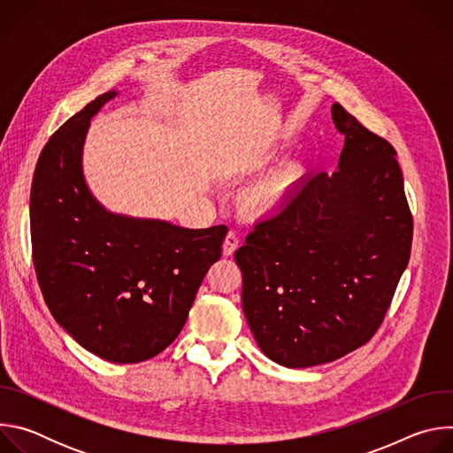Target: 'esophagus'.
I'll list each match as a JSON object with an SVG mask.
<instances>
[{
	"label": "esophagus",
	"instance_id": "34e87169",
	"mask_svg": "<svg viewBox=\"0 0 453 453\" xmlns=\"http://www.w3.org/2000/svg\"><path fill=\"white\" fill-rule=\"evenodd\" d=\"M238 243H240L238 234H236L234 231H229V233L226 234L224 243H222V252H224V256H231V254L238 249Z\"/></svg>",
	"mask_w": 453,
	"mask_h": 453
}]
</instances>
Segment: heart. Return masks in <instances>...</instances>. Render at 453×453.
<instances>
[{
  "mask_svg": "<svg viewBox=\"0 0 453 453\" xmlns=\"http://www.w3.org/2000/svg\"><path fill=\"white\" fill-rule=\"evenodd\" d=\"M278 204H280V197L274 196V193H265V196H262V199L257 201V208L264 211H273L278 208Z\"/></svg>",
  "mask_w": 453,
  "mask_h": 453,
  "instance_id": "1",
  "label": "heart"
}]
</instances>
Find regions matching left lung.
<instances>
[{"instance_id":"1","label":"left lung","mask_w":453,"mask_h":453,"mask_svg":"<svg viewBox=\"0 0 453 453\" xmlns=\"http://www.w3.org/2000/svg\"><path fill=\"white\" fill-rule=\"evenodd\" d=\"M337 170L299 180L280 213L234 252L242 308L260 349L285 367L334 362L364 346L407 269L412 215L396 150L332 105Z\"/></svg>"}]
</instances>
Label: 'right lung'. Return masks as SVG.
I'll list each match as a JSON object with an SVG mask.
<instances>
[{
	"label": "right lung",
	"instance_id": "right-lung-1",
	"mask_svg": "<svg viewBox=\"0 0 453 453\" xmlns=\"http://www.w3.org/2000/svg\"><path fill=\"white\" fill-rule=\"evenodd\" d=\"M116 95L96 96L44 145L30 193L32 256L58 325L104 360L138 364L180 334L227 227L118 215L93 197L82 149L89 119Z\"/></svg>",
	"mask_w": 453,
	"mask_h": 453
}]
</instances>
